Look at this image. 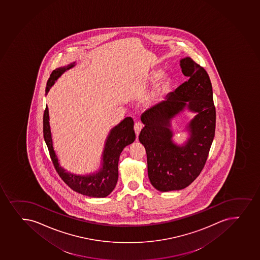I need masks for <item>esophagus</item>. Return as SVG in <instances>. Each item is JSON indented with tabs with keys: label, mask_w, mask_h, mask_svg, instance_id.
<instances>
[{
	"label": "esophagus",
	"mask_w": 260,
	"mask_h": 260,
	"mask_svg": "<svg viewBox=\"0 0 260 260\" xmlns=\"http://www.w3.org/2000/svg\"><path fill=\"white\" fill-rule=\"evenodd\" d=\"M143 127V123H140V122H136V123H135L134 129L135 132H136V135H137V137L139 136V133H140L141 131H142Z\"/></svg>",
	"instance_id": "1"
}]
</instances>
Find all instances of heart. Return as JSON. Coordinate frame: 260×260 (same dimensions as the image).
<instances>
[{"label": "heart", "instance_id": "1", "mask_svg": "<svg viewBox=\"0 0 260 260\" xmlns=\"http://www.w3.org/2000/svg\"><path fill=\"white\" fill-rule=\"evenodd\" d=\"M161 80H162V82H164V83H165V82L167 81L166 77H165V76L162 77V78H161Z\"/></svg>", "mask_w": 260, "mask_h": 260}]
</instances>
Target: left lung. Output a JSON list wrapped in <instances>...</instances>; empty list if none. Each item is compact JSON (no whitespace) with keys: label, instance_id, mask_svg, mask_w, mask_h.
<instances>
[{"label":"left lung","instance_id":"left-lung-1","mask_svg":"<svg viewBox=\"0 0 260 260\" xmlns=\"http://www.w3.org/2000/svg\"><path fill=\"white\" fill-rule=\"evenodd\" d=\"M181 68L188 80L141 117L145 126L139 141L146 149L149 181L162 192L183 189L198 177L215 134L216 110L210 78L189 57L181 59ZM187 102L188 107L199 114L187 127L190 132L187 143L176 147L171 139L170 122Z\"/></svg>","mask_w":260,"mask_h":260}]
</instances>
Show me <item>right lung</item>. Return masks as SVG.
Wrapping results in <instances>:
<instances>
[{
  "mask_svg": "<svg viewBox=\"0 0 260 260\" xmlns=\"http://www.w3.org/2000/svg\"><path fill=\"white\" fill-rule=\"evenodd\" d=\"M73 67V64H70L67 68H58L56 70H53L47 80L46 91H48L50 86L53 85V82L55 81L64 71ZM48 119V109L47 106H46L43 115V136L48 148L51 160L53 161V166L55 168L58 175L60 176V178L73 191L84 196L95 198H101L109 196L117 185L120 154L127 145L133 143L136 138L134 122L132 117H126L125 119H123L118 125L111 129L105 143L102 170L96 173V175H90L87 176L71 175L66 172L61 167L59 166L58 158L53 150Z\"/></svg>",
  "mask_w": 260,
  "mask_h": 260,
  "instance_id": "right-lung-1",
  "label": "right lung"
}]
</instances>
